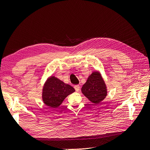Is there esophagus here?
<instances>
[{"instance_id":"obj_1","label":"esophagus","mask_w":150,"mask_h":150,"mask_svg":"<svg viewBox=\"0 0 150 150\" xmlns=\"http://www.w3.org/2000/svg\"><path fill=\"white\" fill-rule=\"evenodd\" d=\"M74 88L75 90H76V91L78 92L79 91V89H80V86L79 85H75L74 86Z\"/></svg>"}]
</instances>
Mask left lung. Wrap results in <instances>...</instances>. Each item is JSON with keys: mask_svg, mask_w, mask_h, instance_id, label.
<instances>
[{"mask_svg": "<svg viewBox=\"0 0 150 150\" xmlns=\"http://www.w3.org/2000/svg\"><path fill=\"white\" fill-rule=\"evenodd\" d=\"M81 92L89 100L98 104L107 96V86L98 71H93L81 88Z\"/></svg>", "mask_w": 150, "mask_h": 150, "instance_id": "1", "label": "left lung"}]
</instances>
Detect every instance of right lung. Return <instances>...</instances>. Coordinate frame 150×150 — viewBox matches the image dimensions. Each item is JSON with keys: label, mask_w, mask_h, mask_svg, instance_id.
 Listing matches in <instances>:
<instances>
[{"label": "right lung", "mask_w": 150, "mask_h": 150, "mask_svg": "<svg viewBox=\"0 0 150 150\" xmlns=\"http://www.w3.org/2000/svg\"><path fill=\"white\" fill-rule=\"evenodd\" d=\"M75 91L73 87L66 84L54 76H51L45 82L42 90V99L46 106L56 108L65 98Z\"/></svg>", "instance_id": "1"}]
</instances>
